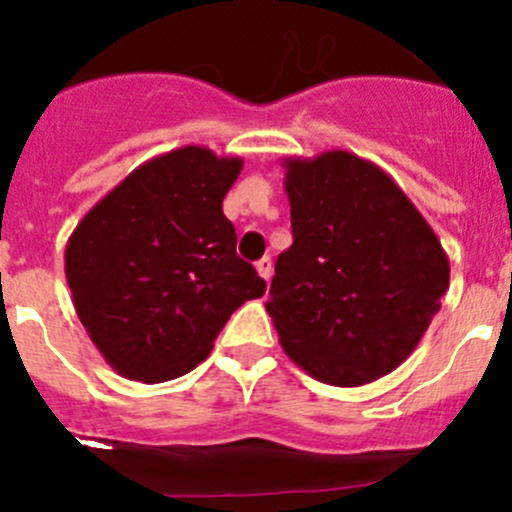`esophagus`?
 Masks as SVG:
<instances>
[{
	"label": "esophagus",
	"instance_id": "34e87169",
	"mask_svg": "<svg viewBox=\"0 0 512 512\" xmlns=\"http://www.w3.org/2000/svg\"><path fill=\"white\" fill-rule=\"evenodd\" d=\"M256 271H259V277L264 279V282H269V279H271V259H269V256H264V259L256 261Z\"/></svg>",
	"mask_w": 512,
	"mask_h": 512
}]
</instances>
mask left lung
<instances>
[{"label": "left lung", "instance_id": "obj_1", "mask_svg": "<svg viewBox=\"0 0 512 512\" xmlns=\"http://www.w3.org/2000/svg\"><path fill=\"white\" fill-rule=\"evenodd\" d=\"M292 246L266 312L284 354L333 387H361L415 351L449 289V256L390 174L336 148L287 156Z\"/></svg>", "mask_w": 512, "mask_h": 512}]
</instances>
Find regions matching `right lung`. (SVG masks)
<instances>
[{
	"label": "right lung",
	"mask_w": 512,
	"mask_h": 512,
	"mask_svg": "<svg viewBox=\"0 0 512 512\" xmlns=\"http://www.w3.org/2000/svg\"><path fill=\"white\" fill-rule=\"evenodd\" d=\"M241 169L238 156L174 148L130 171L71 233L63 261L76 315L120 377L192 372L230 315L264 295L223 215Z\"/></svg>",
	"instance_id": "1"
}]
</instances>
